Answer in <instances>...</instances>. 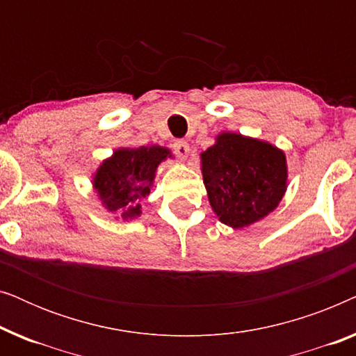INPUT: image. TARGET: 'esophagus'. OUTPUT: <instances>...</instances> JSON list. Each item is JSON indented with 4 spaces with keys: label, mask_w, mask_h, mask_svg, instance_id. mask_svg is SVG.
<instances>
[{
    "label": "esophagus",
    "mask_w": 356,
    "mask_h": 356,
    "mask_svg": "<svg viewBox=\"0 0 356 356\" xmlns=\"http://www.w3.org/2000/svg\"><path fill=\"white\" fill-rule=\"evenodd\" d=\"M173 152L178 155V157L184 159L189 154V144L184 139H177L173 143Z\"/></svg>",
    "instance_id": "esophagus-1"
}]
</instances>
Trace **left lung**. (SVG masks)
Returning a JSON list of instances; mask_svg holds the SVG:
<instances>
[{
    "mask_svg": "<svg viewBox=\"0 0 356 356\" xmlns=\"http://www.w3.org/2000/svg\"><path fill=\"white\" fill-rule=\"evenodd\" d=\"M201 163L209 202L225 225L261 220L285 194V154L262 140L223 133L201 154Z\"/></svg>",
    "mask_w": 356,
    "mask_h": 356,
    "instance_id": "8db88e82",
    "label": "left lung"
}]
</instances>
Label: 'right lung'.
Returning <instances> with one entry per match:
<instances>
[{"instance_id":"1","label":"right lung","mask_w":356,"mask_h":356,"mask_svg":"<svg viewBox=\"0 0 356 356\" xmlns=\"http://www.w3.org/2000/svg\"><path fill=\"white\" fill-rule=\"evenodd\" d=\"M167 157H172L170 150L159 145L115 150L94 178L102 204L123 218L140 216V201L149 196L159 163Z\"/></svg>"}]
</instances>
